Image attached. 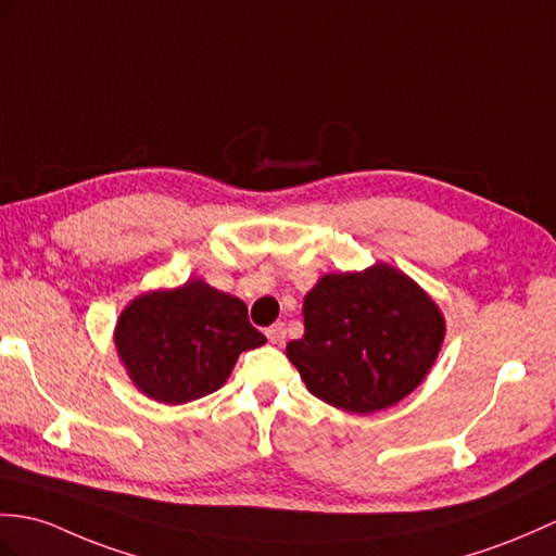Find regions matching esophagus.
Returning <instances> with one entry per match:
<instances>
[{
  "label": "esophagus",
  "instance_id": "34e87169",
  "mask_svg": "<svg viewBox=\"0 0 556 556\" xmlns=\"http://www.w3.org/2000/svg\"><path fill=\"white\" fill-rule=\"evenodd\" d=\"M267 339H269V343H275V345H281L283 343V339H287V327L281 325V321H277V325H273L269 327L267 331Z\"/></svg>",
  "mask_w": 556,
  "mask_h": 556
}]
</instances>
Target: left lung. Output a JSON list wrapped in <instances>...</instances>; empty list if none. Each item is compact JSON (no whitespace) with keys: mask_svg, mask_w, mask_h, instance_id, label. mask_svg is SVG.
I'll use <instances>...</instances> for the list:
<instances>
[{"mask_svg":"<svg viewBox=\"0 0 556 556\" xmlns=\"http://www.w3.org/2000/svg\"><path fill=\"white\" fill-rule=\"evenodd\" d=\"M303 321V339L289 341L287 357L309 393L351 415L407 397L445 339L441 307L389 263L319 277L305 293Z\"/></svg>","mask_w":556,"mask_h":556,"instance_id":"left-lung-1","label":"left lung"}]
</instances>
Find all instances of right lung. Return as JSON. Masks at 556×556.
Masks as SVG:
<instances>
[{
  "label": "right lung",
  "mask_w": 556,
  "mask_h": 556,
  "mask_svg": "<svg viewBox=\"0 0 556 556\" xmlns=\"http://www.w3.org/2000/svg\"><path fill=\"white\" fill-rule=\"evenodd\" d=\"M247 303L203 279L139 293L125 305L113 343L139 393L185 405L227 383L243 351L265 345Z\"/></svg>",
  "instance_id": "add662e5"
}]
</instances>
